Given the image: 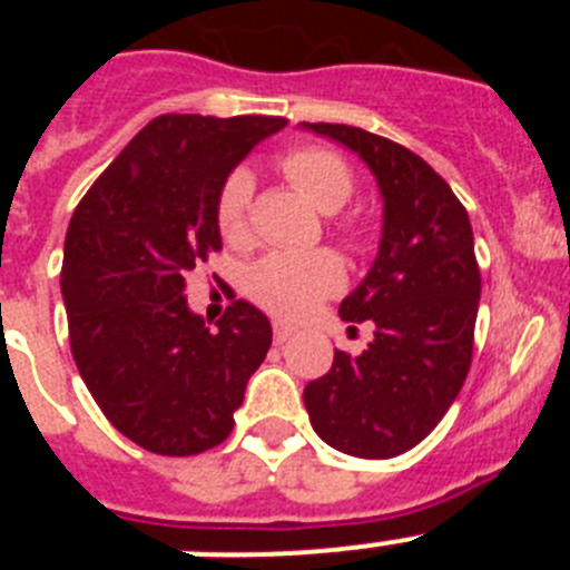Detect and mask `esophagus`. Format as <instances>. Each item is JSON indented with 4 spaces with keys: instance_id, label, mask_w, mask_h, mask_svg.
Wrapping results in <instances>:
<instances>
[{
    "instance_id": "1",
    "label": "esophagus",
    "mask_w": 570,
    "mask_h": 570,
    "mask_svg": "<svg viewBox=\"0 0 570 570\" xmlns=\"http://www.w3.org/2000/svg\"><path fill=\"white\" fill-rule=\"evenodd\" d=\"M294 334H296L294 325H288V322H274V340H276V345H282V342H288Z\"/></svg>"
}]
</instances>
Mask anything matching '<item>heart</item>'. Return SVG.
Segmentation results:
<instances>
[{"label":"heart","instance_id":"b5f03b06","mask_svg":"<svg viewBox=\"0 0 570 570\" xmlns=\"http://www.w3.org/2000/svg\"><path fill=\"white\" fill-rule=\"evenodd\" d=\"M282 174L322 214H334L354 190V174L340 154L328 148H294L282 156ZM250 199L254 176L236 168L223 183L216 199L219 234L230 245H242L250 234ZM347 239H360V230L347 228ZM345 282L342 262L328 250L316 254H268L248 274V294L256 305L285 320H299L336 294Z\"/></svg>","mask_w":570,"mask_h":570}]
</instances>
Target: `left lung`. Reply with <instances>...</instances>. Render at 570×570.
<instances>
[{"mask_svg": "<svg viewBox=\"0 0 570 570\" xmlns=\"http://www.w3.org/2000/svg\"><path fill=\"white\" fill-rule=\"evenodd\" d=\"M302 128L354 150L382 196L376 259L340 305L345 322H374V340L356 356L336 351L305 407L331 448L387 460L434 431L471 367L482 288L471 219L414 150L351 125Z\"/></svg>", "mask_w": 570, "mask_h": 570, "instance_id": "left-lung-1", "label": "left lung"}]
</instances>
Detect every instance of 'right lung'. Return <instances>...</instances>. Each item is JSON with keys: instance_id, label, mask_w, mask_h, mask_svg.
<instances>
[{"instance_id": "right-lung-1", "label": "right lung", "mask_w": 570, "mask_h": 570, "mask_svg": "<svg viewBox=\"0 0 570 570\" xmlns=\"http://www.w3.org/2000/svg\"><path fill=\"white\" fill-rule=\"evenodd\" d=\"M282 116L165 114L85 194L65 236L70 351L110 425L150 454L190 456L234 428L271 347L268 316L230 302L214 328L185 276L223 250L216 199Z\"/></svg>"}]
</instances>
